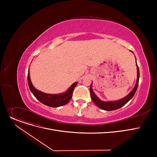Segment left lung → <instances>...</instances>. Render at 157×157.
Returning <instances> with one entry per match:
<instances>
[{
    "instance_id": "obj_1",
    "label": "left lung",
    "mask_w": 157,
    "mask_h": 157,
    "mask_svg": "<svg viewBox=\"0 0 157 157\" xmlns=\"http://www.w3.org/2000/svg\"><path fill=\"white\" fill-rule=\"evenodd\" d=\"M137 63V62H136ZM137 82L135 87L134 88V89L132 90L130 92V93L125 98H122L121 100H119L118 101H114V102H104L101 101L99 98H98L95 94L94 93L92 88V84L90 85V95H91V98L93 101V102H94V104L98 106V108L105 110V111H113V110H116L118 109L123 105H124L125 104H126L133 97V96L134 95L136 90L137 89L138 87V84H139V67L137 64Z\"/></svg>"
}]
</instances>
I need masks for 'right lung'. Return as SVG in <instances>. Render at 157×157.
<instances>
[{"instance_id": "add662e5", "label": "right lung", "mask_w": 157, "mask_h": 157, "mask_svg": "<svg viewBox=\"0 0 157 157\" xmlns=\"http://www.w3.org/2000/svg\"><path fill=\"white\" fill-rule=\"evenodd\" d=\"M77 83H73L71 86L67 90V91L63 94L57 95L46 94L38 91L32 85L30 78L29 71H28V84L30 91L32 92L33 95L41 103H43L48 106L53 107V108H56V107H60L67 104L71 99L73 90L74 88L76 87Z\"/></svg>"}]
</instances>
